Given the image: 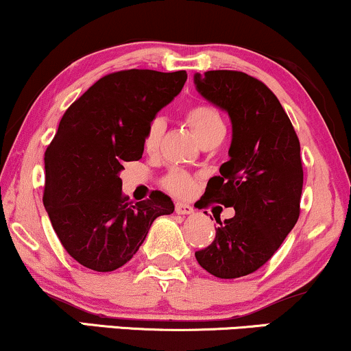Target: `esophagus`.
I'll use <instances>...</instances> for the list:
<instances>
[{
  "instance_id": "1",
  "label": "esophagus",
  "mask_w": 351,
  "mask_h": 351,
  "mask_svg": "<svg viewBox=\"0 0 351 351\" xmlns=\"http://www.w3.org/2000/svg\"><path fill=\"white\" fill-rule=\"evenodd\" d=\"M175 210H176V214H178V215H189V214H193V212H194V208L191 207L189 204L176 202V206H175Z\"/></svg>"
}]
</instances>
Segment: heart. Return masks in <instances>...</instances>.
<instances>
[{
  "instance_id": "b5f03b06",
  "label": "heart",
  "mask_w": 351,
  "mask_h": 351,
  "mask_svg": "<svg viewBox=\"0 0 351 351\" xmlns=\"http://www.w3.org/2000/svg\"><path fill=\"white\" fill-rule=\"evenodd\" d=\"M186 121L191 126L194 134H196L197 141L204 139V137L214 134V132L223 131V121H221L220 114L214 106L199 104L191 106V108L186 112ZM163 132V121L162 119H154L152 123L149 124L147 131L144 134V149L145 152L154 154L155 150L158 149L162 139ZM163 188L170 191L171 194L178 197H184L193 191L194 188V180L186 173L184 170H180V168H173V170L168 173V175L163 178Z\"/></svg>"
}]
</instances>
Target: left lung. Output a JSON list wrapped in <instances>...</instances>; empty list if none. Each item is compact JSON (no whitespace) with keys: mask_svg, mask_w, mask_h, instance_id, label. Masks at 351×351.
I'll use <instances>...</instances> for the list:
<instances>
[{"mask_svg":"<svg viewBox=\"0 0 351 351\" xmlns=\"http://www.w3.org/2000/svg\"><path fill=\"white\" fill-rule=\"evenodd\" d=\"M204 99L228 113L232 144L220 176L208 180L206 204L234 208L215 239L196 251L202 269L238 278L263 267L300 217L303 167L300 141L274 92L239 71L194 74Z\"/></svg>","mask_w":351,"mask_h":351,"instance_id":"8db88e82","label":"left lung"}]
</instances>
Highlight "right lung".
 <instances>
[{"label":"right lung","mask_w":351,"mask_h":351,"mask_svg":"<svg viewBox=\"0 0 351 351\" xmlns=\"http://www.w3.org/2000/svg\"><path fill=\"white\" fill-rule=\"evenodd\" d=\"M186 79V71H118L88 87L61 118L45 152L43 204L61 245L84 267L119 269L143 245L152 221L175 210L160 191L130 202L119 173L124 162L143 157L149 124Z\"/></svg>","instance_id":"add662e5"}]
</instances>
